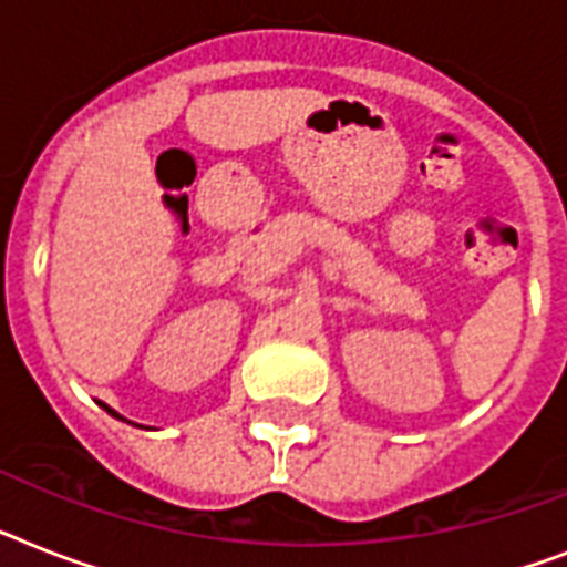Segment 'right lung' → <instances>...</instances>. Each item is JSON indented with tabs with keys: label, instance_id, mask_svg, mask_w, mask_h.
<instances>
[{
	"label": "right lung",
	"instance_id": "add662e5",
	"mask_svg": "<svg viewBox=\"0 0 567 567\" xmlns=\"http://www.w3.org/2000/svg\"><path fill=\"white\" fill-rule=\"evenodd\" d=\"M101 408H104V411H107V413H110V416H116V419H122V416H118V413H116V411H113V408H107V404H101Z\"/></svg>",
	"mask_w": 567,
	"mask_h": 567
}]
</instances>
